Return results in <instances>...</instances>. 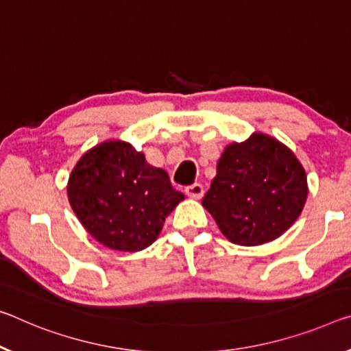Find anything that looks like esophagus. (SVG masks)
<instances>
[{
	"label": "esophagus",
	"mask_w": 351,
	"mask_h": 351,
	"mask_svg": "<svg viewBox=\"0 0 351 351\" xmlns=\"http://www.w3.org/2000/svg\"><path fill=\"white\" fill-rule=\"evenodd\" d=\"M186 195L189 197V198H193V199H199L203 197V193H204V189H203V186L202 184H198V182H195V184H192V186H189V187H186Z\"/></svg>",
	"instance_id": "34e87169"
}]
</instances>
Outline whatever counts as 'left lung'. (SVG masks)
<instances>
[{"label": "left lung", "mask_w": 351, "mask_h": 351, "mask_svg": "<svg viewBox=\"0 0 351 351\" xmlns=\"http://www.w3.org/2000/svg\"><path fill=\"white\" fill-rule=\"evenodd\" d=\"M308 198V178L289 147L264 132L226 145L203 198L228 241L243 247L271 242L293 225Z\"/></svg>", "instance_id": "obj_1"}]
</instances>
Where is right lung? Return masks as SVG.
Wrapping results in <instances>:
<instances>
[{
    "label": "right lung",
    "mask_w": 351,
    "mask_h": 351,
    "mask_svg": "<svg viewBox=\"0 0 351 351\" xmlns=\"http://www.w3.org/2000/svg\"><path fill=\"white\" fill-rule=\"evenodd\" d=\"M66 195L77 220L97 242L136 253L158 239L165 217L184 195L162 169L125 141H104L81 156L71 170Z\"/></svg>",
    "instance_id": "add662e5"
}]
</instances>
